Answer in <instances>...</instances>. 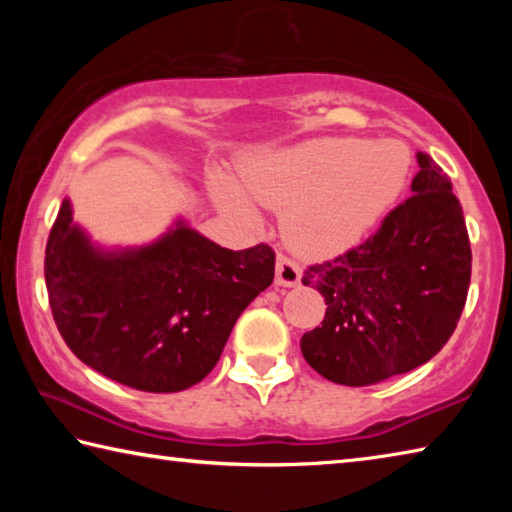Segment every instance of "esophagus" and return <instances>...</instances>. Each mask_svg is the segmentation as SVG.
Listing matches in <instances>:
<instances>
[{
  "label": "esophagus",
  "mask_w": 512,
  "mask_h": 512,
  "mask_svg": "<svg viewBox=\"0 0 512 512\" xmlns=\"http://www.w3.org/2000/svg\"><path fill=\"white\" fill-rule=\"evenodd\" d=\"M300 277H302V271H300V266L293 262V259L277 255L275 282L280 284V287H296V284H300Z\"/></svg>",
  "instance_id": "34e87169"
}]
</instances>
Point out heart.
Listing matches in <instances>:
<instances>
[{
    "instance_id": "obj_1",
    "label": "heart",
    "mask_w": 512,
    "mask_h": 512,
    "mask_svg": "<svg viewBox=\"0 0 512 512\" xmlns=\"http://www.w3.org/2000/svg\"><path fill=\"white\" fill-rule=\"evenodd\" d=\"M411 167L402 142L323 137L255 155L241 169V187L257 205L284 213V237L307 257H334L359 246L397 196ZM223 205L250 225L262 223L235 185L221 183Z\"/></svg>"
}]
</instances>
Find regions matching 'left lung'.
I'll return each instance as SVG.
<instances>
[{
  "label": "left lung",
  "instance_id": "8db88e82",
  "mask_svg": "<svg viewBox=\"0 0 512 512\" xmlns=\"http://www.w3.org/2000/svg\"><path fill=\"white\" fill-rule=\"evenodd\" d=\"M411 194L348 253L314 264L302 284L325 298L323 325L300 339L318 375L370 386L427 363L454 334L472 250L447 173L418 151Z\"/></svg>",
  "mask_w": 512,
  "mask_h": 512
}]
</instances>
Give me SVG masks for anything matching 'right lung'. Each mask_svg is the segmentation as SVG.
Returning <instances> with one entry per match:
<instances>
[{"instance_id": "obj_1", "label": "right lung", "mask_w": 512, "mask_h": 512, "mask_svg": "<svg viewBox=\"0 0 512 512\" xmlns=\"http://www.w3.org/2000/svg\"><path fill=\"white\" fill-rule=\"evenodd\" d=\"M275 275L266 244L228 250L176 219L146 246L103 248L65 198L45 253L51 314L67 348L103 377L178 393L207 377Z\"/></svg>"}]
</instances>
